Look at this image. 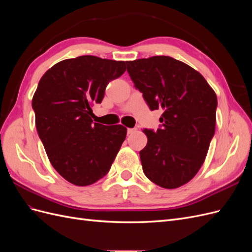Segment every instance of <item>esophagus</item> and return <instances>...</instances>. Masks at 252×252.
Masks as SVG:
<instances>
[{"mask_svg":"<svg viewBox=\"0 0 252 252\" xmlns=\"http://www.w3.org/2000/svg\"><path fill=\"white\" fill-rule=\"evenodd\" d=\"M135 131H136V128H128L127 129V133L128 134H131V133H133Z\"/></svg>","mask_w":252,"mask_h":252,"instance_id":"obj_1","label":"esophagus"}]
</instances>
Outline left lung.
<instances>
[{
    "instance_id": "left-lung-1",
    "label": "left lung",
    "mask_w": 252,
    "mask_h": 252,
    "mask_svg": "<svg viewBox=\"0 0 252 252\" xmlns=\"http://www.w3.org/2000/svg\"><path fill=\"white\" fill-rule=\"evenodd\" d=\"M127 71L151 110L162 109V128L144 129L140 151L145 175L166 189L194 178L216 130L217 94L192 67L166 56L128 61Z\"/></svg>"
}]
</instances>
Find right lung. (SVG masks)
Instances as JSON below:
<instances>
[{
	"label": "right lung",
	"mask_w": 252,
	"mask_h": 252,
	"mask_svg": "<svg viewBox=\"0 0 252 252\" xmlns=\"http://www.w3.org/2000/svg\"><path fill=\"white\" fill-rule=\"evenodd\" d=\"M126 70L124 61L82 56L53 65L32 97L37 133L58 173L88 186L108 173L123 144V125L93 124L91 106L101 103L107 84Z\"/></svg>",
	"instance_id": "1"
}]
</instances>
